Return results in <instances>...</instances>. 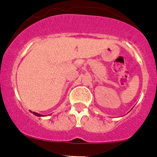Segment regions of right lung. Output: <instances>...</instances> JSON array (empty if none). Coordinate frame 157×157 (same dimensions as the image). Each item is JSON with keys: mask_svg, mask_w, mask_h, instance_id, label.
Wrapping results in <instances>:
<instances>
[{"mask_svg": "<svg viewBox=\"0 0 157 157\" xmlns=\"http://www.w3.org/2000/svg\"><path fill=\"white\" fill-rule=\"evenodd\" d=\"M30 112L32 113H33V114H34L35 116H37V117H44V115H41V114H40V113H37L32 112V111H30Z\"/></svg>", "mask_w": 157, "mask_h": 157, "instance_id": "add662e5", "label": "right lung"}]
</instances>
